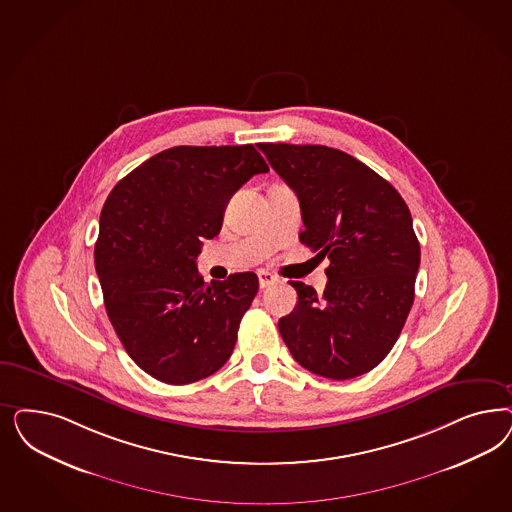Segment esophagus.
Segmentation results:
<instances>
[{"label":"esophagus","mask_w":512,"mask_h":512,"mask_svg":"<svg viewBox=\"0 0 512 512\" xmlns=\"http://www.w3.org/2000/svg\"><path fill=\"white\" fill-rule=\"evenodd\" d=\"M258 279H260V286L262 288H267V286L277 282V277L273 273H269V271H258Z\"/></svg>","instance_id":"1"}]
</instances>
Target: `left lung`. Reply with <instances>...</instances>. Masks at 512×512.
Instances as JSON below:
<instances>
[{
    "label": "left lung",
    "mask_w": 512,
    "mask_h": 512,
    "mask_svg": "<svg viewBox=\"0 0 512 512\" xmlns=\"http://www.w3.org/2000/svg\"><path fill=\"white\" fill-rule=\"evenodd\" d=\"M296 192L303 245L330 260L322 296L305 282L279 320L301 367L333 380L360 377L396 345L413 307L420 243L407 203L371 167L324 145L260 143Z\"/></svg>",
    "instance_id": "1"
}]
</instances>
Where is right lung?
I'll return each mask as SVG.
<instances>
[{
  "label": "right lung",
  "instance_id": "obj_1",
  "mask_svg": "<svg viewBox=\"0 0 512 512\" xmlns=\"http://www.w3.org/2000/svg\"><path fill=\"white\" fill-rule=\"evenodd\" d=\"M267 171L254 145L173 147L135 167L105 201L94 248L105 311L150 377L190 384L230 360L258 277L207 284L196 260L231 196Z\"/></svg>",
  "mask_w": 512,
  "mask_h": 512
}]
</instances>
